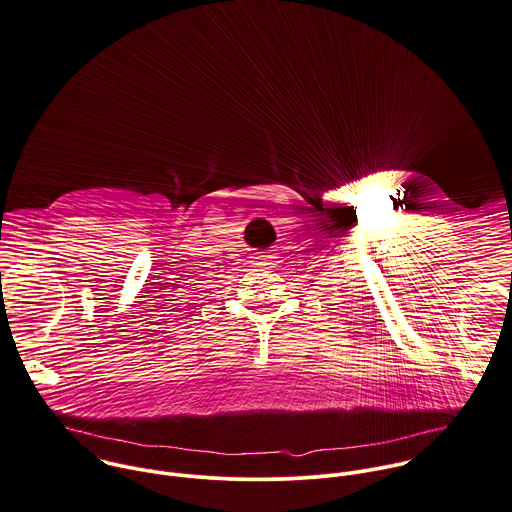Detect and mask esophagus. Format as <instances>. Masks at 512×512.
<instances>
[{
  "instance_id": "34e87169",
  "label": "esophagus",
  "mask_w": 512,
  "mask_h": 512,
  "mask_svg": "<svg viewBox=\"0 0 512 512\" xmlns=\"http://www.w3.org/2000/svg\"><path fill=\"white\" fill-rule=\"evenodd\" d=\"M255 265L259 267H267V265H275V255H269V253H263L259 257H255Z\"/></svg>"
}]
</instances>
